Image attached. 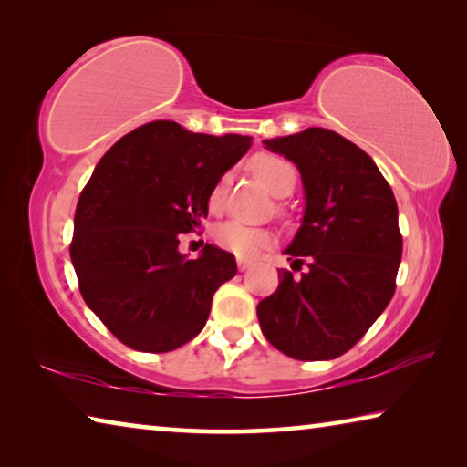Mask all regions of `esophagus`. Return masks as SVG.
I'll return each mask as SVG.
<instances>
[{"mask_svg": "<svg viewBox=\"0 0 467 467\" xmlns=\"http://www.w3.org/2000/svg\"><path fill=\"white\" fill-rule=\"evenodd\" d=\"M236 265H239L241 272H244V270H249V267H251V262H247V259L239 257V259H236Z\"/></svg>", "mask_w": 467, "mask_h": 467, "instance_id": "obj_1", "label": "esophagus"}]
</instances>
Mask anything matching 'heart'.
I'll list each match as a JSON object with an SVG mask.
<instances>
[{"label":"heart","instance_id":"b5f03b06","mask_svg":"<svg viewBox=\"0 0 467 467\" xmlns=\"http://www.w3.org/2000/svg\"><path fill=\"white\" fill-rule=\"evenodd\" d=\"M255 177L270 189L274 195H288L296 183V171L288 161L274 154H262L257 156L251 164ZM228 179L223 177L214 185L210 193V208L218 210L224 202ZM214 239L220 247L234 253L236 257H255L259 251L270 247L274 243V234L262 226H251L239 223V220H228V223L220 224L214 231Z\"/></svg>","mask_w":467,"mask_h":467}]
</instances>
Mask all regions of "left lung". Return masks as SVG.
<instances>
[{"instance_id":"obj_1","label":"left lung","mask_w":467,"mask_h":467,"mask_svg":"<svg viewBox=\"0 0 467 467\" xmlns=\"http://www.w3.org/2000/svg\"><path fill=\"white\" fill-rule=\"evenodd\" d=\"M296 164L305 214L284 249L295 278L257 305L264 336L296 360H331L358 342L395 292L401 259L398 203L365 150L323 128L264 140Z\"/></svg>"}]
</instances>
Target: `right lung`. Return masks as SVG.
Here are the masks:
<instances>
[{
  "instance_id": "obj_1",
  "label": "right lung",
  "mask_w": 467,
  "mask_h": 467,
  "mask_svg": "<svg viewBox=\"0 0 467 467\" xmlns=\"http://www.w3.org/2000/svg\"><path fill=\"white\" fill-rule=\"evenodd\" d=\"M249 146L239 133L152 121L99 161L78 200L69 255L86 305L125 346L171 352L203 329L236 262L214 244L187 259L179 234L200 228L212 189Z\"/></svg>"
}]
</instances>
